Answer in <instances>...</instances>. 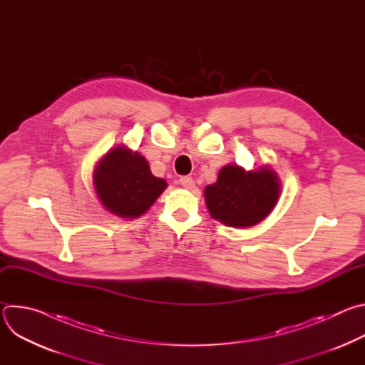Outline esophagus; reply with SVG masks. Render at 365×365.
<instances>
[{"label":"esophagus","mask_w":365,"mask_h":365,"mask_svg":"<svg viewBox=\"0 0 365 365\" xmlns=\"http://www.w3.org/2000/svg\"><path fill=\"white\" fill-rule=\"evenodd\" d=\"M179 185L183 186L185 189H189V190H192V189L195 187V182H193V179L189 178V176H182V178L179 179Z\"/></svg>","instance_id":"obj_1"}]
</instances>
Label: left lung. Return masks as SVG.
<instances>
[{"label":"left lung","instance_id":"1","mask_svg":"<svg viewBox=\"0 0 365 365\" xmlns=\"http://www.w3.org/2000/svg\"><path fill=\"white\" fill-rule=\"evenodd\" d=\"M280 195V179L270 168L245 172L227 165L218 180L205 187V203L211 217L227 227L245 228L262 222Z\"/></svg>","mask_w":365,"mask_h":365}]
</instances>
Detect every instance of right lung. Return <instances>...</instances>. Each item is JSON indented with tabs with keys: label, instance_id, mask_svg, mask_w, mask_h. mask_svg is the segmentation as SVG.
Listing matches in <instances>:
<instances>
[{
	"label": "right lung",
	"instance_id": "obj_1",
	"mask_svg": "<svg viewBox=\"0 0 365 365\" xmlns=\"http://www.w3.org/2000/svg\"><path fill=\"white\" fill-rule=\"evenodd\" d=\"M96 195L106 210L121 218H138L168 187L137 151L118 145L103 155L93 173Z\"/></svg>",
	"mask_w": 365,
	"mask_h": 365
}]
</instances>
